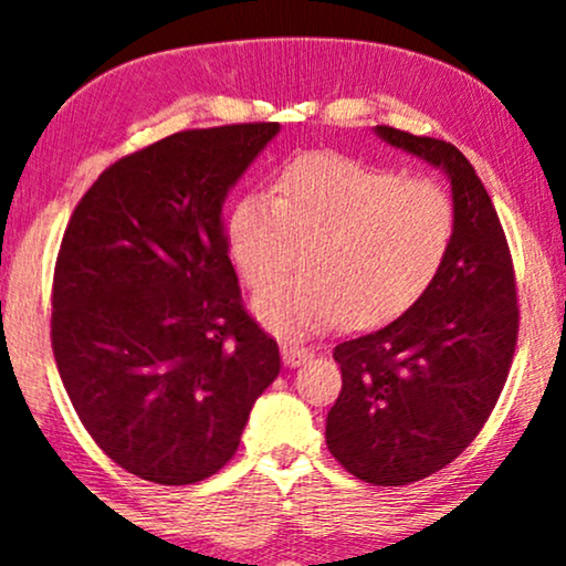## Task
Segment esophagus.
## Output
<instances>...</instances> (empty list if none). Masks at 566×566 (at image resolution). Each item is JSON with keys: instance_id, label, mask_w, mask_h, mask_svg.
I'll list each match as a JSON object with an SVG mask.
<instances>
[{"instance_id": "obj_1", "label": "esophagus", "mask_w": 566, "mask_h": 566, "mask_svg": "<svg viewBox=\"0 0 566 566\" xmlns=\"http://www.w3.org/2000/svg\"><path fill=\"white\" fill-rule=\"evenodd\" d=\"M313 357V353L303 345H292V342H284L282 345V360L284 366L295 368V366H303V363H307Z\"/></svg>"}]
</instances>
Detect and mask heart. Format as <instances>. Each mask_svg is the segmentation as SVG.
<instances>
[{
    "mask_svg": "<svg viewBox=\"0 0 566 566\" xmlns=\"http://www.w3.org/2000/svg\"><path fill=\"white\" fill-rule=\"evenodd\" d=\"M457 232L452 192L433 177H402L342 154H305L230 217V250L253 290L274 284L307 245V274L255 297L253 311L284 336L326 332L349 316L370 328L426 295Z\"/></svg>",
    "mask_w": 566,
    "mask_h": 566,
    "instance_id": "obj_1",
    "label": "heart"
}]
</instances>
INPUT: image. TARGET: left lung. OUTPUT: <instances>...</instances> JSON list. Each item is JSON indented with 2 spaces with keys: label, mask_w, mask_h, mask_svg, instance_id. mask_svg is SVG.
<instances>
[{
  "label": "left lung",
  "mask_w": 566,
  "mask_h": 566,
  "mask_svg": "<svg viewBox=\"0 0 566 566\" xmlns=\"http://www.w3.org/2000/svg\"><path fill=\"white\" fill-rule=\"evenodd\" d=\"M376 135L447 171L457 232L418 303L334 347L342 391L326 443L360 481L407 485L457 460L489 420L517 345V282L502 221L460 148L389 125Z\"/></svg>",
  "instance_id": "8db88e82"
}]
</instances>
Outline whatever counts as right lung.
I'll return each instance as SVG.
<instances>
[{
    "label": "right lung",
    "instance_id": "right-lung-1",
    "mask_svg": "<svg viewBox=\"0 0 566 566\" xmlns=\"http://www.w3.org/2000/svg\"><path fill=\"white\" fill-rule=\"evenodd\" d=\"M279 123L182 130L114 161L75 206L52 287V349L77 418L143 481L232 460L279 347L242 305L224 198Z\"/></svg>",
    "mask_w": 566,
    "mask_h": 566
}]
</instances>
